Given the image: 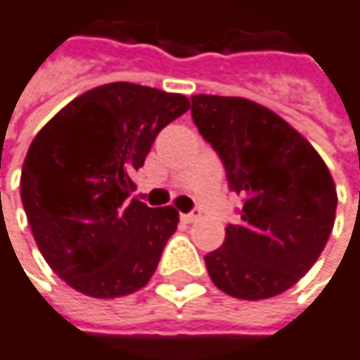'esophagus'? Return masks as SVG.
<instances>
[{
    "instance_id": "esophagus-1",
    "label": "esophagus",
    "mask_w": 360,
    "mask_h": 360,
    "mask_svg": "<svg viewBox=\"0 0 360 360\" xmlns=\"http://www.w3.org/2000/svg\"><path fill=\"white\" fill-rule=\"evenodd\" d=\"M200 210H191V212H181V221L183 223H193V221H198L200 219Z\"/></svg>"
}]
</instances>
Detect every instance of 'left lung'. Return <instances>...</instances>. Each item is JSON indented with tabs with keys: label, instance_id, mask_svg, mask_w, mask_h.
<instances>
[{
	"label": "left lung",
	"instance_id": "1",
	"mask_svg": "<svg viewBox=\"0 0 360 360\" xmlns=\"http://www.w3.org/2000/svg\"><path fill=\"white\" fill-rule=\"evenodd\" d=\"M191 116L244 198L242 223L204 256L212 283L242 300L290 290L333 229L338 193L323 158L279 114L246 98L191 96Z\"/></svg>",
	"mask_w": 360,
	"mask_h": 360
}]
</instances>
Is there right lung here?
Returning <instances> with one entry per match:
<instances>
[{
	"mask_svg": "<svg viewBox=\"0 0 360 360\" xmlns=\"http://www.w3.org/2000/svg\"><path fill=\"white\" fill-rule=\"evenodd\" d=\"M187 110L181 94L120 81L75 98L35 135L20 175L22 206L37 248L77 292L118 298L152 279L179 212L129 200L131 175Z\"/></svg>",
	"mask_w": 360,
	"mask_h": 360,
	"instance_id": "add662e5",
	"label": "right lung"
}]
</instances>
